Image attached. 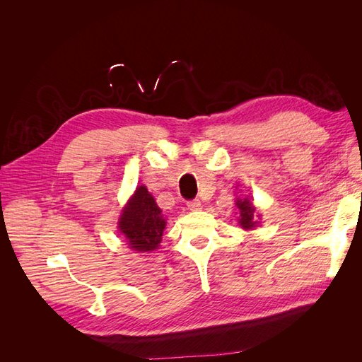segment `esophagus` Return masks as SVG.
<instances>
[{
	"mask_svg": "<svg viewBox=\"0 0 362 362\" xmlns=\"http://www.w3.org/2000/svg\"><path fill=\"white\" fill-rule=\"evenodd\" d=\"M187 206L190 208L192 211H199V210H202V204H201L199 199H194V201L187 202Z\"/></svg>",
	"mask_w": 362,
	"mask_h": 362,
	"instance_id": "34e87169",
	"label": "esophagus"
}]
</instances>
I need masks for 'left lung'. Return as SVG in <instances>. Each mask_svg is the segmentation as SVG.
<instances>
[{"label":"left lung","mask_w":362,"mask_h":362,"mask_svg":"<svg viewBox=\"0 0 362 362\" xmlns=\"http://www.w3.org/2000/svg\"><path fill=\"white\" fill-rule=\"evenodd\" d=\"M235 205L238 206L240 210V218H238V223L243 229H252L258 222L255 221V206L252 204L250 199L245 198V199H238L235 201Z\"/></svg>","instance_id":"8db88e82"}]
</instances>
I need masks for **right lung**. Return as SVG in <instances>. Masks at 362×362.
Returning a JSON list of instances; mask_svg holds the SVG:
<instances>
[{
	"label": "right lung",
	"instance_id": "right-lung-1",
	"mask_svg": "<svg viewBox=\"0 0 362 362\" xmlns=\"http://www.w3.org/2000/svg\"><path fill=\"white\" fill-rule=\"evenodd\" d=\"M117 228L125 235L127 245L137 252L156 250L161 243L166 218L145 185L137 187L129 198Z\"/></svg>",
	"mask_w": 362,
	"mask_h": 362
}]
</instances>
